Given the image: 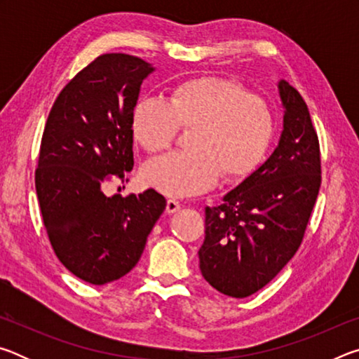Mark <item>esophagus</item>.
Instances as JSON below:
<instances>
[{
	"label": "esophagus",
	"mask_w": 359,
	"mask_h": 359,
	"mask_svg": "<svg viewBox=\"0 0 359 359\" xmlns=\"http://www.w3.org/2000/svg\"><path fill=\"white\" fill-rule=\"evenodd\" d=\"M180 209V203L177 199H168L166 201V212L168 214H175Z\"/></svg>",
	"instance_id": "34e87169"
}]
</instances>
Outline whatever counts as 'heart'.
Wrapping results in <instances>:
<instances>
[{"label": "heart", "mask_w": 359, "mask_h": 359, "mask_svg": "<svg viewBox=\"0 0 359 359\" xmlns=\"http://www.w3.org/2000/svg\"><path fill=\"white\" fill-rule=\"evenodd\" d=\"M187 150L171 151L142 169L144 184L166 196H190L215 184L239 182L257 171L276 131L272 107L259 95L222 77H194L172 85L165 101L139 98L130 131L147 154L168 149L179 130Z\"/></svg>", "instance_id": "obj_1"}]
</instances>
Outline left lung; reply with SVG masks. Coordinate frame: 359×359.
I'll use <instances>...</instances> for the list:
<instances>
[{
	"instance_id": "obj_1",
	"label": "left lung",
	"mask_w": 359,
	"mask_h": 359,
	"mask_svg": "<svg viewBox=\"0 0 359 359\" xmlns=\"http://www.w3.org/2000/svg\"><path fill=\"white\" fill-rule=\"evenodd\" d=\"M278 90L285 106L278 147L220 205L205 208L199 269L231 297L257 293L293 258L320 191V142L306 101L287 81Z\"/></svg>"
}]
</instances>
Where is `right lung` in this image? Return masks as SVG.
<instances>
[{"mask_svg":"<svg viewBox=\"0 0 359 359\" xmlns=\"http://www.w3.org/2000/svg\"><path fill=\"white\" fill-rule=\"evenodd\" d=\"M154 68L128 53H102L65 85L41 139L36 193L57 258L76 277L104 285L137 264L166 199L102 193L106 182H128L133 160L131 107Z\"/></svg>","mask_w":359,"mask_h":359,"instance_id":"obj_1","label":"right lung"}]
</instances>
